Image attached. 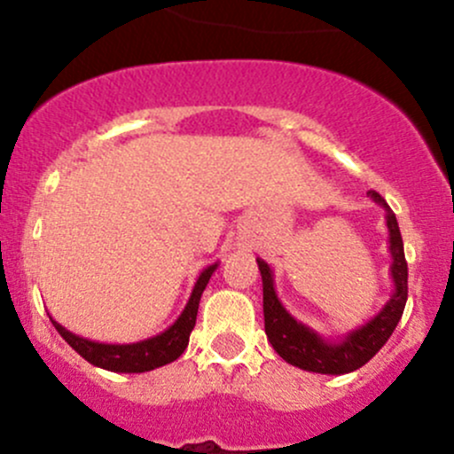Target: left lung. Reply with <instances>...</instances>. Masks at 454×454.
Wrapping results in <instances>:
<instances>
[{
	"mask_svg": "<svg viewBox=\"0 0 454 454\" xmlns=\"http://www.w3.org/2000/svg\"><path fill=\"white\" fill-rule=\"evenodd\" d=\"M367 195L375 204L382 206L384 213H387L388 250H391L393 256L391 278L395 290H393L387 305L369 323L360 325L358 329L342 336L340 340H325L314 329H309L308 325H303L287 312L281 301H278L277 290H274L272 270L263 259H256L261 281H263V318L270 345L274 347V351L286 363L303 371L342 375L360 369L382 349L384 342L391 338L393 329L400 323L402 312H404L406 296H409V268H406L400 226H397L395 213L388 208L382 195L375 193V191H369Z\"/></svg>",
	"mask_w": 454,
	"mask_h": 454,
	"instance_id": "left-lung-1",
	"label": "left lung"
}]
</instances>
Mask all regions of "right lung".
I'll use <instances>...</instances> for the list:
<instances>
[{
  "label": "right lung",
  "mask_w": 454,
  "mask_h": 454,
  "mask_svg": "<svg viewBox=\"0 0 454 454\" xmlns=\"http://www.w3.org/2000/svg\"><path fill=\"white\" fill-rule=\"evenodd\" d=\"M215 270H217V263L201 270L184 312L177 316L171 327L164 329L158 336L146 338V340L129 342V345H107V342H96L90 338L76 336V333L67 332L63 325H59L57 320H52V325L61 333L63 340L94 367L116 371V373H145V371L164 367V364L173 363L184 354L189 336L195 327V318H198L201 292L206 290Z\"/></svg>",
  "instance_id": "obj_1"
}]
</instances>
